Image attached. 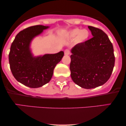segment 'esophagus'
Segmentation results:
<instances>
[{
	"label": "esophagus",
	"mask_w": 126,
	"mask_h": 126,
	"mask_svg": "<svg viewBox=\"0 0 126 126\" xmlns=\"http://www.w3.org/2000/svg\"><path fill=\"white\" fill-rule=\"evenodd\" d=\"M70 54V50H68V49H66V50H64V54L65 55H69Z\"/></svg>",
	"instance_id": "1"
}]
</instances>
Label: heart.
I'll list each match as a JSON object with an SVG mask.
<instances>
[{
	"instance_id": "1",
	"label": "heart",
	"mask_w": 126,
	"mask_h": 126,
	"mask_svg": "<svg viewBox=\"0 0 126 126\" xmlns=\"http://www.w3.org/2000/svg\"><path fill=\"white\" fill-rule=\"evenodd\" d=\"M68 35L70 37H76V41L78 43H82L88 38L89 33L86 30H81L80 28H76L70 30L68 33Z\"/></svg>"
}]
</instances>
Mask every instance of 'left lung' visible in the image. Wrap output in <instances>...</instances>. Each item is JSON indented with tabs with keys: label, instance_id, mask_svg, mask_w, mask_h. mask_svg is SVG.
Segmentation results:
<instances>
[{
	"label": "left lung",
	"instance_id": "left-lung-1",
	"mask_svg": "<svg viewBox=\"0 0 126 126\" xmlns=\"http://www.w3.org/2000/svg\"><path fill=\"white\" fill-rule=\"evenodd\" d=\"M93 37L72 49L70 75L80 87L92 89L104 85L110 78L115 64L112 43L106 34L88 26Z\"/></svg>",
	"mask_w": 126,
	"mask_h": 126
}]
</instances>
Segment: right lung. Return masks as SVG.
Segmentation results:
<instances>
[{
  "instance_id": "1",
  "label": "right lung",
  "mask_w": 126,
  "mask_h": 126,
  "mask_svg": "<svg viewBox=\"0 0 126 126\" xmlns=\"http://www.w3.org/2000/svg\"><path fill=\"white\" fill-rule=\"evenodd\" d=\"M48 27L35 25L24 29L16 35L11 46L9 62L14 78L30 88L41 87L51 80L56 64L60 62L64 52L33 57L30 43Z\"/></svg>"
}]
</instances>
